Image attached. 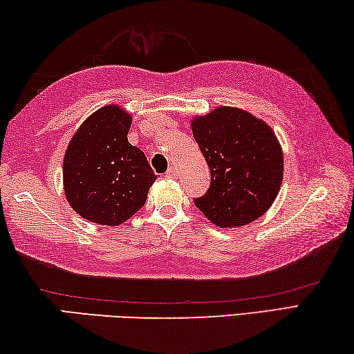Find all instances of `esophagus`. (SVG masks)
<instances>
[{
	"instance_id": "esophagus-1",
	"label": "esophagus",
	"mask_w": 354,
	"mask_h": 354,
	"mask_svg": "<svg viewBox=\"0 0 354 354\" xmlns=\"http://www.w3.org/2000/svg\"><path fill=\"white\" fill-rule=\"evenodd\" d=\"M177 176H178L177 169H176V167H174V166H171L169 169L166 171V177H167V178H177Z\"/></svg>"
}]
</instances>
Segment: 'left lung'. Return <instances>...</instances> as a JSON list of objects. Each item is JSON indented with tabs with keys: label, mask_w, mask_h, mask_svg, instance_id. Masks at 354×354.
Returning a JSON list of instances; mask_svg holds the SVG:
<instances>
[{
	"label": "left lung",
	"mask_w": 354,
	"mask_h": 354,
	"mask_svg": "<svg viewBox=\"0 0 354 354\" xmlns=\"http://www.w3.org/2000/svg\"><path fill=\"white\" fill-rule=\"evenodd\" d=\"M210 167V188L194 205L219 227L252 223L281 189L283 156L274 131L239 108L221 106L191 122Z\"/></svg>",
	"instance_id": "1"
}]
</instances>
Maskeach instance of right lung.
I'll return each mask as SVG.
<instances>
[{"mask_svg": "<svg viewBox=\"0 0 354 354\" xmlns=\"http://www.w3.org/2000/svg\"><path fill=\"white\" fill-rule=\"evenodd\" d=\"M131 115L103 106L81 124L64 155L68 204L91 223L119 225L147 201L156 176L141 149L129 142Z\"/></svg>", "mask_w": 354, "mask_h": 354, "instance_id": "obj_1", "label": "right lung"}]
</instances>
